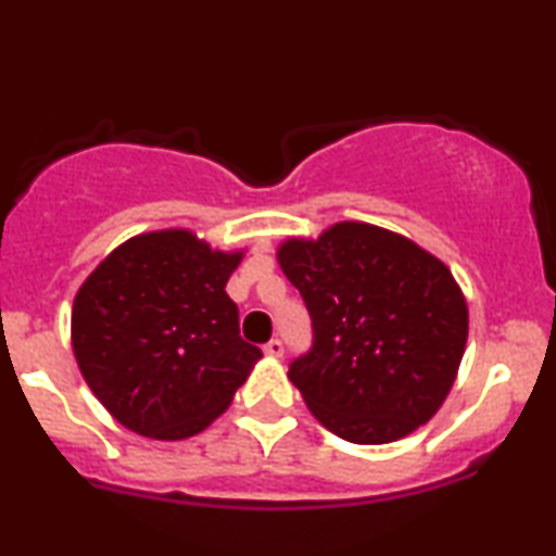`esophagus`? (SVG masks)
I'll return each mask as SVG.
<instances>
[{
	"label": "esophagus",
	"mask_w": 556,
	"mask_h": 556,
	"mask_svg": "<svg viewBox=\"0 0 556 556\" xmlns=\"http://www.w3.org/2000/svg\"><path fill=\"white\" fill-rule=\"evenodd\" d=\"M264 352L269 354V357H282V354H285L282 339H271V342H266L264 344Z\"/></svg>",
	"instance_id": "1"
}]
</instances>
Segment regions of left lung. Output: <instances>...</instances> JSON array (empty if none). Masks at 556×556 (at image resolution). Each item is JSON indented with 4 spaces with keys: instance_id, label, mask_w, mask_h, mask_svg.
Instances as JSON below:
<instances>
[{
    "instance_id": "obj_1",
    "label": "left lung",
    "mask_w": 556,
    "mask_h": 556,
    "mask_svg": "<svg viewBox=\"0 0 556 556\" xmlns=\"http://www.w3.org/2000/svg\"><path fill=\"white\" fill-rule=\"evenodd\" d=\"M277 258L313 320L311 350L287 372L313 417L359 445L430 422L469 337V307L443 261L365 223L285 240Z\"/></svg>"
}]
</instances>
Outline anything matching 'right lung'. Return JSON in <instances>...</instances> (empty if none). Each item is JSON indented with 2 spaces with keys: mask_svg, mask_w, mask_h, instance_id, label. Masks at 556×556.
Segmentation results:
<instances>
[{
  "mask_svg": "<svg viewBox=\"0 0 556 556\" xmlns=\"http://www.w3.org/2000/svg\"><path fill=\"white\" fill-rule=\"evenodd\" d=\"M243 253L189 230L118 245L79 287L72 350L100 404L131 432L184 440L227 409L261 357L225 285Z\"/></svg>",
  "mask_w": 556,
  "mask_h": 556,
  "instance_id": "right-lung-1",
  "label": "right lung"
}]
</instances>
